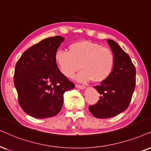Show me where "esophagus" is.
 I'll list each match as a JSON object with an SVG mask.
<instances>
[{
    "label": "esophagus",
    "mask_w": 151,
    "mask_h": 151,
    "mask_svg": "<svg viewBox=\"0 0 151 151\" xmlns=\"http://www.w3.org/2000/svg\"><path fill=\"white\" fill-rule=\"evenodd\" d=\"M76 87L78 88L81 89V90H85L86 89V87L84 86L83 85H79V84H76Z\"/></svg>",
    "instance_id": "34e87169"
}]
</instances>
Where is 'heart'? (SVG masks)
<instances>
[{
	"label": "heart",
	"instance_id": "heart-1",
	"mask_svg": "<svg viewBox=\"0 0 151 151\" xmlns=\"http://www.w3.org/2000/svg\"><path fill=\"white\" fill-rule=\"evenodd\" d=\"M69 51L59 50L55 53V62L65 77L72 78L76 72L78 81L95 83L106 81L114 69L115 55L109 48L89 40H79L70 44Z\"/></svg>",
	"mask_w": 151,
	"mask_h": 151
}]
</instances>
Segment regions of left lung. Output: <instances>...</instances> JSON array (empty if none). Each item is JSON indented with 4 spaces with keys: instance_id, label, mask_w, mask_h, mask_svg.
Returning a JSON list of instances; mask_svg holds the SVG:
<instances>
[{
    "instance_id": "1",
    "label": "left lung",
    "mask_w": 151,
    "mask_h": 151,
    "mask_svg": "<svg viewBox=\"0 0 151 151\" xmlns=\"http://www.w3.org/2000/svg\"><path fill=\"white\" fill-rule=\"evenodd\" d=\"M106 41L115 55L116 63L110 77L94 86L100 94V100L88 108L98 118H112L127 109L136 82V70L128 54L115 41Z\"/></svg>"
}]
</instances>
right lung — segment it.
Masks as SVG:
<instances>
[{
	"mask_svg": "<svg viewBox=\"0 0 151 151\" xmlns=\"http://www.w3.org/2000/svg\"><path fill=\"white\" fill-rule=\"evenodd\" d=\"M63 41L61 36L44 39L25 51L15 66L19 104L32 117L57 115L63 104L64 93L74 88L55 62V53Z\"/></svg>",
	"mask_w": 151,
	"mask_h": 151,
	"instance_id": "right-lung-1",
	"label": "right lung"
}]
</instances>
